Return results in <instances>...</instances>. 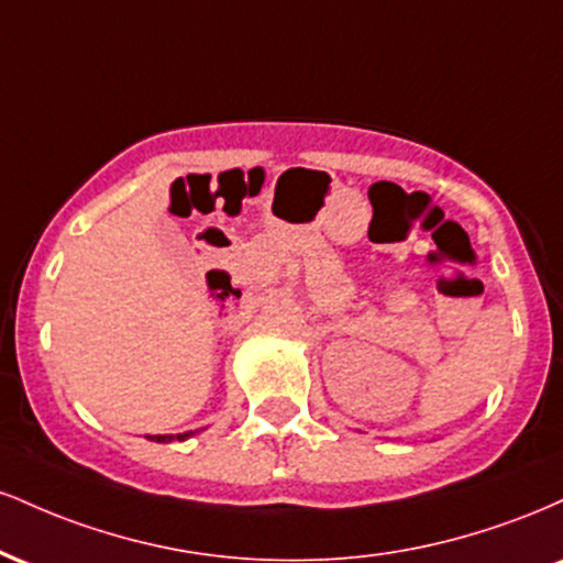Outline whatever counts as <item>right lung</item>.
Masks as SVG:
<instances>
[{
	"instance_id": "1",
	"label": "right lung",
	"mask_w": 563,
	"mask_h": 563,
	"mask_svg": "<svg viewBox=\"0 0 563 563\" xmlns=\"http://www.w3.org/2000/svg\"><path fill=\"white\" fill-rule=\"evenodd\" d=\"M196 434H198V429L196 431H183V434H147V439H151V442L169 444V442H185V439H190Z\"/></svg>"
}]
</instances>
